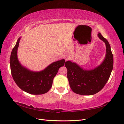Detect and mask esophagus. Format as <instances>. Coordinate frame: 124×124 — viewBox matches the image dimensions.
<instances>
[{
  "label": "esophagus",
  "mask_w": 124,
  "mask_h": 124,
  "mask_svg": "<svg viewBox=\"0 0 124 124\" xmlns=\"http://www.w3.org/2000/svg\"><path fill=\"white\" fill-rule=\"evenodd\" d=\"M64 59L65 60V61H67L68 60H69L70 59V56L69 55H66L65 56H64Z\"/></svg>",
  "instance_id": "obj_1"
}]
</instances>
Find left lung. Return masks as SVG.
I'll return each instance as SVG.
<instances>
[{"mask_svg": "<svg viewBox=\"0 0 124 124\" xmlns=\"http://www.w3.org/2000/svg\"><path fill=\"white\" fill-rule=\"evenodd\" d=\"M97 36L106 46V57L101 64L94 69L85 70L70 61L65 63L70 88L76 94L91 95L98 93L104 87L111 75L114 64L111 47L101 33Z\"/></svg>", "mask_w": 124, "mask_h": 124, "instance_id": "8db88e82", "label": "left lung"}]
</instances>
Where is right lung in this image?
I'll use <instances>...</instances> for the list:
<instances>
[{
  "label": "right lung",
  "instance_id": "1",
  "mask_svg": "<svg viewBox=\"0 0 124 124\" xmlns=\"http://www.w3.org/2000/svg\"><path fill=\"white\" fill-rule=\"evenodd\" d=\"M20 39H18L13 48L10 57V71L13 79L22 90L28 93L33 95L46 93L52 87L53 79L59 68L64 65L65 60L52 63L41 71H30L22 66L17 59V51Z\"/></svg>",
  "mask_w": 124,
  "mask_h": 124
}]
</instances>
